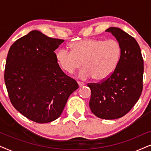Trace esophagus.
I'll list each match as a JSON object with an SVG mask.
<instances>
[{"label": "esophagus", "instance_id": "34e87169", "mask_svg": "<svg viewBox=\"0 0 151 151\" xmlns=\"http://www.w3.org/2000/svg\"><path fill=\"white\" fill-rule=\"evenodd\" d=\"M78 85H79V86L80 87H81V86H84V82H80V81H78Z\"/></svg>", "mask_w": 151, "mask_h": 151}]
</instances>
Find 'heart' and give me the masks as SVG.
<instances>
[{
  "mask_svg": "<svg viewBox=\"0 0 151 151\" xmlns=\"http://www.w3.org/2000/svg\"><path fill=\"white\" fill-rule=\"evenodd\" d=\"M121 55V46L115 39H85L73 42L71 50L67 48L57 51L56 60L64 71L73 73L80 70L78 77L87 80L95 78L104 80L111 76L118 65Z\"/></svg>",
  "mask_w": 151,
  "mask_h": 151,
  "instance_id": "b5f03b06",
  "label": "heart"
}]
</instances>
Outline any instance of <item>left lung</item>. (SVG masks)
<instances>
[{
  "label": "left lung",
  "instance_id": "left-lung-1",
  "mask_svg": "<svg viewBox=\"0 0 151 151\" xmlns=\"http://www.w3.org/2000/svg\"><path fill=\"white\" fill-rule=\"evenodd\" d=\"M111 32L121 46L118 65L111 76L98 83H88L91 91L89 106L99 118L115 119L129 113L143 89L144 60L135 38L117 27Z\"/></svg>",
  "mask_w": 151,
  "mask_h": 151
}]
</instances>
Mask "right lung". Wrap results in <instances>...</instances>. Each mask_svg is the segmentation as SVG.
<instances>
[{"label":"right lung","mask_w":151,"mask_h":151,"mask_svg":"<svg viewBox=\"0 0 151 151\" xmlns=\"http://www.w3.org/2000/svg\"><path fill=\"white\" fill-rule=\"evenodd\" d=\"M64 41L34 30L16 40L8 52L4 79L9 100L18 112L36 123L58 118L79 87L56 60L54 51Z\"/></svg>","instance_id":"1"}]
</instances>
